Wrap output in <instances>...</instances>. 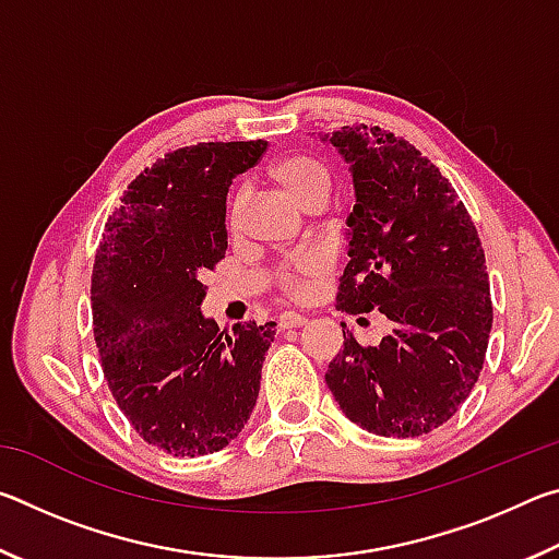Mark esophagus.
Wrapping results in <instances>:
<instances>
[{
    "mask_svg": "<svg viewBox=\"0 0 559 559\" xmlns=\"http://www.w3.org/2000/svg\"><path fill=\"white\" fill-rule=\"evenodd\" d=\"M308 318L300 316V313H293V310H288V313H281L278 316V328L281 330H288V328H300L306 325Z\"/></svg>",
    "mask_w": 559,
    "mask_h": 559,
    "instance_id": "esophagus-1",
    "label": "esophagus"
}]
</instances>
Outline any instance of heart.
Segmentation results:
<instances>
[{"label":"heart","mask_w":559,"mask_h":559,"mask_svg":"<svg viewBox=\"0 0 559 559\" xmlns=\"http://www.w3.org/2000/svg\"><path fill=\"white\" fill-rule=\"evenodd\" d=\"M271 177L293 202L306 206V210L325 206V202L330 200V189H333V179H330L328 167L310 155H288L278 159V163L271 167ZM241 210H243V189H236L229 200L231 226L239 224ZM325 266H328V259L323 253L306 251L300 253V257L273 269V283H276L286 296L302 298L310 288H313L316 278L325 271Z\"/></svg>","instance_id":"1"}]
</instances>
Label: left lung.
I'll return each instance as SVG.
<instances>
[{
    "instance_id": "1",
    "label": "left lung",
    "mask_w": 559,
    "mask_h": 559,
    "mask_svg": "<svg viewBox=\"0 0 559 559\" xmlns=\"http://www.w3.org/2000/svg\"><path fill=\"white\" fill-rule=\"evenodd\" d=\"M330 143L349 163L357 200L337 308L382 313L390 333L359 345L343 330L325 382L357 427L421 437L459 412L484 370L493 325L484 246L456 189L404 138L345 126Z\"/></svg>"
}]
</instances>
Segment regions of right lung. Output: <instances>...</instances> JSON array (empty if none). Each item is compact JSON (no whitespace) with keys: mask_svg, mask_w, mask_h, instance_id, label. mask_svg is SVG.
Wrapping results in <instances>:
<instances>
[{"mask_svg":"<svg viewBox=\"0 0 559 559\" xmlns=\"http://www.w3.org/2000/svg\"><path fill=\"white\" fill-rule=\"evenodd\" d=\"M266 140L179 147L145 167L108 216L91 278L93 335L120 412L169 456L224 449L249 421L276 323L202 316L226 253V192Z\"/></svg>","mask_w":559,"mask_h":559,"instance_id":"1","label":"right lung"}]
</instances>
